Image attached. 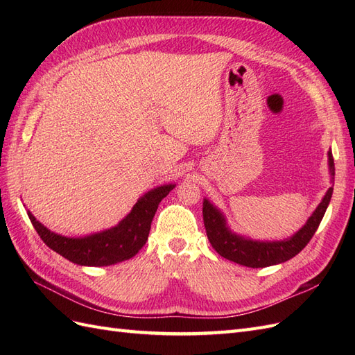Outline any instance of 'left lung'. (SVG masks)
Wrapping results in <instances>:
<instances>
[{
    "label": "left lung",
    "mask_w": 355,
    "mask_h": 355,
    "mask_svg": "<svg viewBox=\"0 0 355 355\" xmlns=\"http://www.w3.org/2000/svg\"><path fill=\"white\" fill-rule=\"evenodd\" d=\"M329 167L331 176H335V163H333V155L330 151ZM331 194L333 187L329 188L324 198L321 200L318 207L311 214V218L306 220L304 227L292 237L283 241H254L234 234L228 228L223 214L206 198H204L202 202L204 227H206L211 247L220 256H223L225 259L249 268H265L277 265L292 259L313 239L321 219L324 216Z\"/></svg>",
    "instance_id": "left-lung-1"
}]
</instances>
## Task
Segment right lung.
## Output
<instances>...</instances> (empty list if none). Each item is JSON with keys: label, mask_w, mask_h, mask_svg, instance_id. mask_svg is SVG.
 <instances>
[{"label": "right lung", "mask_w": 355, "mask_h": 355, "mask_svg": "<svg viewBox=\"0 0 355 355\" xmlns=\"http://www.w3.org/2000/svg\"><path fill=\"white\" fill-rule=\"evenodd\" d=\"M173 188L175 185L170 184L146 192L116 227L87 237L73 239L59 235L40 223L31 211H28V216L41 240L65 259L84 266H108L130 259L142 249L159 201Z\"/></svg>", "instance_id": "1"}]
</instances>
